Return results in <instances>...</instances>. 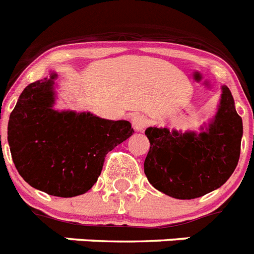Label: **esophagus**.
<instances>
[{
    "instance_id": "1",
    "label": "esophagus",
    "mask_w": 254,
    "mask_h": 254,
    "mask_svg": "<svg viewBox=\"0 0 254 254\" xmlns=\"http://www.w3.org/2000/svg\"><path fill=\"white\" fill-rule=\"evenodd\" d=\"M132 126H133V128H135L136 131H144L145 127L148 126V118H146L144 114H138V113H136V114L132 116Z\"/></svg>"
}]
</instances>
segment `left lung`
I'll use <instances>...</instances> for the list:
<instances>
[{
	"label": "left lung",
	"instance_id": "left-lung-1",
	"mask_svg": "<svg viewBox=\"0 0 254 254\" xmlns=\"http://www.w3.org/2000/svg\"><path fill=\"white\" fill-rule=\"evenodd\" d=\"M150 149L144 172L149 183L176 199H195L218 189L235 171L240 157L243 122L234 97L222 86L216 116L200 132L149 127Z\"/></svg>",
	"mask_w": 254,
	"mask_h": 254
}]
</instances>
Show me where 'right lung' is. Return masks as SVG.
<instances>
[{
  "label": "right lung",
  "mask_w": 254,
  "mask_h": 254,
  "mask_svg": "<svg viewBox=\"0 0 254 254\" xmlns=\"http://www.w3.org/2000/svg\"><path fill=\"white\" fill-rule=\"evenodd\" d=\"M55 71L28 84L10 114L7 141L19 175L32 188L71 198L94 186L105 155L133 133L128 121L55 110Z\"/></svg>",
  "instance_id": "obj_1"
}]
</instances>
